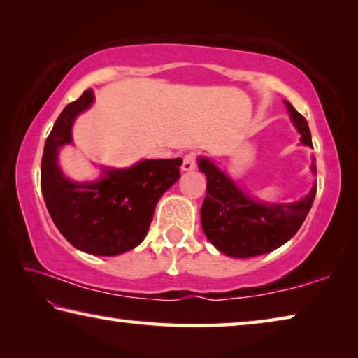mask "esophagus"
Listing matches in <instances>:
<instances>
[{
  "label": "esophagus",
  "mask_w": 358,
  "mask_h": 358,
  "mask_svg": "<svg viewBox=\"0 0 358 358\" xmlns=\"http://www.w3.org/2000/svg\"><path fill=\"white\" fill-rule=\"evenodd\" d=\"M196 153H194V151H191V153H187L186 156H185V159H183V166H181V169H183L185 172H189V171H194V169H196Z\"/></svg>",
  "instance_id": "obj_1"
}]
</instances>
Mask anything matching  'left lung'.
<instances>
[{"label":"left lung","instance_id":"8db88e82","mask_svg":"<svg viewBox=\"0 0 358 358\" xmlns=\"http://www.w3.org/2000/svg\"><path fill=\"white\" fill-rule=\"evenodd\" d=\"M301 143L313 148L311 132L303 115L284 101ZM207 177V196L201 208L203 234L217 251L229 257H254L271 252L294 237L301 227L316 197V183L305 197L290 203L259 202L240 189L213 161L201 156L197 161ZM316 173V166H311Z\"/></svg>","mask_w":358,"mask_h":358}]
</instances>
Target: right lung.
Instances as JSON below:
<instances>
[{
    "label": "right lung",
    "mask_w": 358,
    "mask_h": 358,
    "mask_svg": "<svg viewBox=\"0 0 358 358\" xmlns=\"http://www.w3.org/2000/svg\"><path fill=\"white\" fill-rule=\"evenodd\" d=\"M94 102L93 90L59 113L41 162V189L52 221L69 243L93 256H118L147 237L156 203L180 178L177 159H143L126 169L102 167L94 181H72L58 166L59 148L72 143V126Z\"/></svg>",
    "instance_id": "right-lung-1"
}]
</instances>
